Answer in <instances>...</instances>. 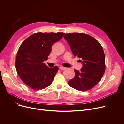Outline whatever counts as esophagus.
I'll return each mask as SVG.
<instances>
[{"instance_id":"34e87169","label":"esophagus","mask_w":124,"mask_h":124,"mask_svg":"<svg viewBox=\"0 0 124 124\" xmlns=\"http://www.w3.org/2000/svg\"><path fill=\"white\" fill-rule=\"evenodd\" d=\"M59 69H60V70H65V69H66V68H65V67H63V66H60V67H59Z\"/></svg>"}]
</instances>
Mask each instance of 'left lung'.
<instances>
[{
  "label": "left lung",
  "instance_id": "1",
  "mask_svg": "<svg viewBox=\"0 0 124 124\" xmlns=\"http://www.w3.org/2000/svg\"><path fill=\"white\" fill-rule=\"evenodd\" d=\"M74 56L80 58L82 67L74 70L75 76L69 85L82 91L89 90L101 80L106 69L105 55L101 45L93 37L83 33H69L64 36Z\"/></svg>",
  "mask_w": 124,
  "mask_h": 124
}]
</instances>
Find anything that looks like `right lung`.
Returning <instances> with one entry per match:
<instances>
[{
	"label": "right lung",
	"mask_w": 124,
	"mask_h": 124,
	"mask_svg": "<svg viewBox=\"0 0 124 124\" xmlns=\"http://www.w3.org/2000/svg\"><path fill=\"white\" fill-rule=\"evenodd\" d=\"M63 32H37L22 43L16 58L17 73L26 85L35 90L50 86L58 67L49 68L44 63L47 60L52 46L64 35Z\"/></svg>",
	"instance_id": "add662e5"
}]
</instances>
